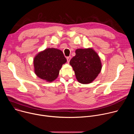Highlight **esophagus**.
Returning <instances> with one entry per match:
<instances>
[{"mask_svg":"<svg viewBox=\"0 0 134 134\" xmlns=\"http://www.w3.org/2000/svg\"><path fill=\"white\" fill-rule=\"evenodd\" d=\"M70 59H71V57L70 56H69V57H67V60L68 63H69L70 62Z\"/></svg>","mask_w":134,"mask_h":134,"instance_id":"esophagus-1","label":"esophagus"}]
</instances>
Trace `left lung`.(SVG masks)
Returning a JSON list of instances; mask_svg holds the SVG:
<instances>
[{"instance_id":"8db88e82","label":"left lung","mask_w":134,"mask_h":134,"mask_svg":"<svg viewBox=\"0 0 134 134\" xmlns=\"http://www.w3.org/2000/svg\"><path fill=\"white\" fill-rule=\"evenodd\" d=\"M70 60L76 79L82 84L93 81L100 72L102 65L100 57L92 48L78 49Z\"/></svg>"}]
</instances>
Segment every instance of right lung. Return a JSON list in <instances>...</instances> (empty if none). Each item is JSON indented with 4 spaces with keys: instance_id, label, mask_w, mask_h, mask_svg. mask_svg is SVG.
Wrapping results in <instances>:
<instances>
[{
    "instance_id": "right-lung-1",
    "label": "right lung",
    "mask_w": 134,
    "mask_h": 134,
    "mask_svg": "<svg viewBox=\"0 0 134 134\" xmlns=\"http://www.w3.org/2000/svg\"><path fill=\"white\" fill-rule=\"evenodd\" d=\"M66 62L61 50L55 48L46 49L38 53L34 59L35 73L42 80L52 82L58 77L62 65Z\"/></svg>"
}]
</instances>
